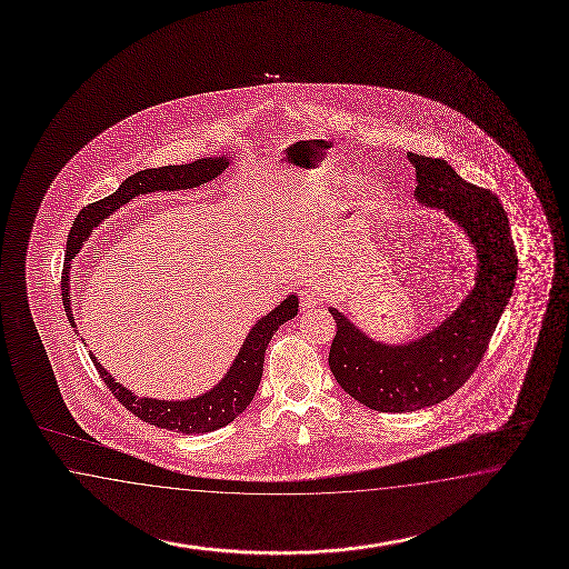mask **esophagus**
I'll list each match as a JSON object with an SVG mask.
<instances>
[{
  "label": "esophagus",
  "instance_id": "esophagus-1",
  "mask_svg": "<svg viewBox=\"0 0 569 569\" xmlns=\"http://www.w3.org/2000/svg\"><path fill=\"white\" fill-rule=\"evenodd\" d=\"M320 302H322L320 293L312 290V288H303V290L300 291V303H302L303 308H315V306H318Z\"/></svg>",
  "mask_w": 569,
  "mask_h": 569
}]
</instances>
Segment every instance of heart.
Masks as SVG:
<instances>
[{
    "label": "heart",
    "mask_w": 569,
    "mask_h": 569,
    "mask_svg": "<svg viewBox=\"0 0 569 569\" xmlns=\"http://www.w3.org/2000/svg\"><path fill=\"white\" fill-rule=\"evenodd\" d=\"M355 180L353 173L342 171V169H329V171H320L312 177V186L318 188L325 193H332V191H341L349 188ZM388 193V186L383 181V177L366 176L359 177L351 190V200H353L355 208L366 210L376 203L381 202Z\"/></svg>",
    "instance_id": "b5f03b06"
}]
</instances>
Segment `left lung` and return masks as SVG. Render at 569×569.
I'll list each match as a JSON object with an SVG mask.
<instances>
[{"label": "left lung", "instance_id": "obj_1", "mask_svg": "<svg viewBox=\"0 0 569 569\" xmlns=\"http://www.w3.org/2000/svg\"><path fill=\"white\" fill-rule=\"evenodd\" d=\"M417 169L415 198L459 228L476 259L473 288L451 315L417 339L383 342L329 306L337 335L330 371L345 392L378 412H412L453 396L476 371L517 281V251L502 203L442 159L408 152Z\"/></svg>", "mask_w": 569, "mask_h": 569}]
</instances>
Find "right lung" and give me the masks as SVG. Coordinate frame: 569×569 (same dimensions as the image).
I'll return each instance as SVG.
<instances>
[{
    "instance_id": "right-lung-1",
    "label": "right lung",
    "mask_w": 569,
    "mask_h": 569,
    "mask_svg": "<svg viewBox=\"0 0 569 569\" xmlns=\"http://www.w3.org/2000/svg\"><path fill=\"white\" fill-rule=\"evenodd\" d=\"M232 159L234 154H218V157H202L186 164L144 169L128 177L127 181H122V186L112 196L103 198L100 202L89 203L79 212L67 239L63 267V306L73 329H77V325L73 308H71V267H73L76 254L81 251L91 232L100 227L106 218L114 214L116 210H120L124 203L139 196L154 193V191L200 188L203 183L222 176L228 164L232 163ZM298 303H300L298 296L291 291L290 296L281 300L269 315L261 316L249 330L247 339L240 345L239 353L234 357L232 366L228 367L224 378L208 392L188 400H159V398L139 396L128 390L127 386H122L120 381H116L112 373H108V369L101 366L98 357L91 351L89 357L98 367L106 386L118 398V402L127 406L134 417L159 429L183 432V435L212 432L227 427L228 422H232L244 412L247 406L251 405L263 376L267 345L283 322L298 316Z\"/></svg>"
}]
</instances>
